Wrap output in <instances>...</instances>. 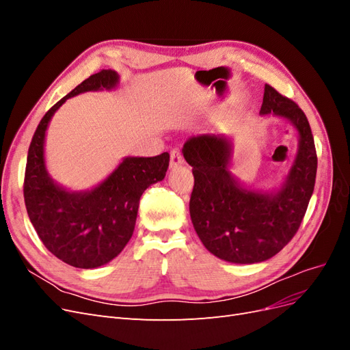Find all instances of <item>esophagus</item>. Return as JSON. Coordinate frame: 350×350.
Listing matches in <instances>:
<instances>
[{
	"mask_svg": "<svg viewBox=\"0 0 350 350\" xmlns=\"http://www.w3.org/2000/svg\"><path fill=\"white\" fill-rule=\"evenodd\" d=\"M184 159H183V154L181 152H179L178 149H172L171 150V167H176L179 165H183Z\"/></svg>",
	"mask_w": 350,
	"mask_h": 350,
	"instance_id": "34e87169",
	"label": "esophagus"
}]
</instances>
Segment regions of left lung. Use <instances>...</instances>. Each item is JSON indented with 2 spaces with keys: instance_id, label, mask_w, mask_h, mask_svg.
<instances>
[{
  "instance_id": "8db88e82",
  "label": "left lung",
  "mask_w": 350,
  "mask_h": 350,
  "mask_svg": "<svg viewBox=\"0 0 350 350\" xmlns=\"http://www.w3.org/2000/svg\"><path fill=\"white\" fill-rule=\"evenodd\" d=\"M260 115L289 121L298 133V152L278 189H256L230 172L234 143L226 135L191 137L183 149L194 175V229L213 256L229 262L254 264L276 256L299 229L314 191L317 153L302 109L266 84Z\"/></svg>"
}]
</instances>
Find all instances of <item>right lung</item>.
<instances>
[{"label": "right lung", "mask_w": 350, "mask_h": 350, "mask_svg": "<svg viewBox=\"0 0 350 350\" xmlns=\"http://www.w3.org/2000/svg\"><path fill=\"white\" fill-rule=\"evenodd\" d=\"M118 83L113 70L81 81L40 120L27 153L23 191L29 219L48 251L77 269H96L118 256L133 237L142 194L162 181L169 166L166 152L154 157L126 156L109 176L86 191H71L49 176L45 135L52 116L67 99L84 92L112 90Z\"/></svg>", "instance_id": "obj_1"}]
</instances>
